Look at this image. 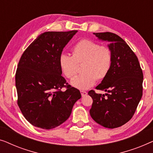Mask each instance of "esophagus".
<instances>
[{
    "label": "esophagus",
    "mask_w": 153,
    "mask_h": 153,
    "mask_svg": "<svg viewBox=\"0 0 153 153\" xmlns=\"http://www.w3.org/2000/svg\"><path fill=\"white\" fill-rule=\"evenodd\" d=\"M81 96L82 97H85V96L87 95L88 93L86 91H81Z\"/></svg>",
    "instance_id": "obj_1"
}]
</instances>
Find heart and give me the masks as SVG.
<instances>
[{"label":"heart","instance_id":"obj_1","mask_svg":"<svg viewBox=\"0 0 153 153\" xmlns=\"http://www.w3.org/2000/svg\"><path fill=\"white\" fill-rule=\"evenodd\" d=\"M72 56L65 53H60L58 62L62 72L70 79H72L78 73V65L83 63V73L71 82L78 89H88L95 84L97 79L103 80L112 68V49L93 39H80L72 47Z\"/></svg>","mask_w":153,"mask_h":153}]
</instances>
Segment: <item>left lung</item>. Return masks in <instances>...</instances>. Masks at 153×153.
I'll use <instances>...</instances> for the list:
<instances>
[{
	"label": "left lung",
	"mask_w": 153,
	"mask_h": 153,
	"mask_svg": "<svg viewBox=\"0 0 153 153\" xmlns=\"http://www.w3.org/2000/svg\"><path fill=\"white\" fill-rule=\"evenodd\" d=\"M94 35L111 42L108 47L114 53V60L107 76L96 87L108 93L97 94L93 90L88 92L93 100L90 114L102 126L116 128L134 114L143 95V72L137 56L120 36L110 32Z\"/></svg>",
	"instance_id": "left-lung-1"
}]
</instances>
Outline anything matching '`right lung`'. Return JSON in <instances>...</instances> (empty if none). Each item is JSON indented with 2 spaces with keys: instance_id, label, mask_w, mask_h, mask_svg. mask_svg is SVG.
Returning <instances> with one entry per match:
<instances>
[{
  "instance_id": "1",
  "label": "right lung",
  "mask_w": 153,
  "mask_h": 153,
  "mask_svg": "<svg viewBox=\"0 0 153 153\" xmlns=\"http://www.w3.org/2000/svg\"><path fill=\"white\" fill-rule=\"evenodd\" d=\"M77 30L42 33L28 46L16 69L17 104L25 118L39 128L51 129L70 117L80 91L62 76L58 58ZM65 87V91H62Z\"/></svg>"
}]
</instances>
